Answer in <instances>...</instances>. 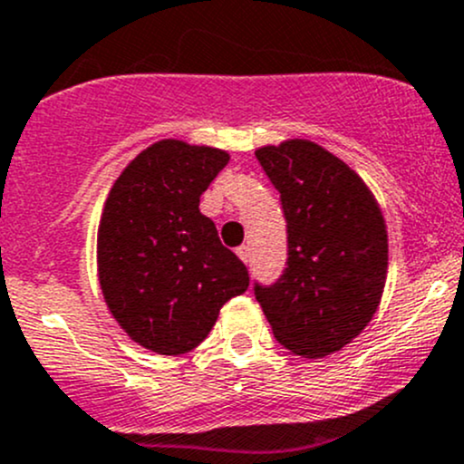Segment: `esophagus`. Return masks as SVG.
<instances>
[{"mask_svg": "<svg viewBox=\"0 0 464 464\" xmlns=\"http://www.w3.org/2000/svg\"><path fill=\"white\" fill-rule=\"evenodd\" d=\"M236 253H237V257H240V260L245 262V265H248V246L236 248Z\"/></svg>", "mask_w": 464, "mask_h": 464, "instance_id": "34e87169", "label": "esophagus"}]
</instances>
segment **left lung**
I'll list each match as a JSON object with an SVG mask.
<instances>
[{
  "mask_svg": "<svg viewBox=\"0 0 464 464\" xmlns=\"http://www.w3.org/2000/svg\"><path fill=\"white\" fill-rule=\"evenodd\" d=\"M280 191L289 260L280 280L256 285L277 343L324 358L362 334L380 306L389 266L378 199L349 164L309 140L256 150Z\"/></svg>",
  "mask_w": 464,
  "mask_h": 464,
  "instance_id": "8db88e82",
  "label": "left lung"
}]
</instances>
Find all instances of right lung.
I'll use <instances>...</instances> for the list:
<instances>
[{"mask_svg": "<svg viewBox=\"0 0 464 464\" xmlns=\"http://www.w3.org/2000/svg\"><path fill=\"white\" fill-rule=\"evenodd\" d=\"M227 164L222 149L160 140L111 187L97 228V277L111 315L140 347L188 353L224 302L248 289L246 266L199 213V198Z\"/></svg>", "mask_w": 464, "mask_h": 464, "instance_id": "obj_1", "label": "right lung"}]
</instances>
